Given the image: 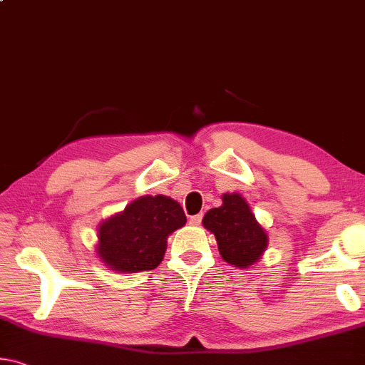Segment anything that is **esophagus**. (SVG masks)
I'll return each instance as SVG.
<instances>
[{
  "instance_id": "obj_1",
  "label": "esophagus",
  "mask_w": 365,
  "mask_h": 365,
  "mask_svg": "<svg viewBox=\"0 0 365 365\" xmlns=\"http://www.w3.org/2000/svg\"><path fill=\"white\" fill-rule=\"evenodd\" d=\"M202 217H204V215H202V214L192 215V217L189 218V223H190V225H200V222H202Z\"/></svg>"
}]
</instances>
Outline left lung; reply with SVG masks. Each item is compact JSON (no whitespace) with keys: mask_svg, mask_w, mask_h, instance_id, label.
Masks as SVG:
<instances>
[{"mask_svg":"<svg viewBox=\"0 0 365 365\" xmlns=\"http://www.w3.org/2000/svg\"><path fill=\"white\" fill-rule=\"evenodd\" d=\"M223 204L204 215V227L215 235L218 251L228 264L250 267L267 248V233L240 194H223Z\"/></svg>","mask_w":365,"mask_h":365,"instance_id":"1","label":"left lung"}]
</instances>
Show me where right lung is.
Here are the masks:
<instances>
[{"label":"right lung","mask_w":365,"mask_h":365,"mask_svg":"<svg viewBox=\"0 0 365 365\" xmlns=\"http://www.w3.org/2000/svg\"><path fill=\"white\" fill-rule=\"evenodd\" d=\"M186 215L166 195H142L98 228V255L112 271H151L163 261L166 240Z\"/></svg>","instance_id":"add662e5"}]
</instances>
